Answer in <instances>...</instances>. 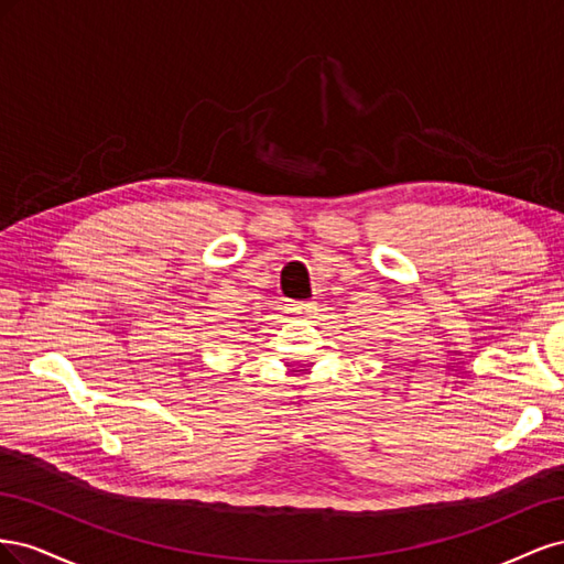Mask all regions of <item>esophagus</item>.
I'll list each match as a JSON object with an SVG mask.
<instances>
[{"instance_id":"esophagus-1","label":"esophagus","mask_w":564,"mask_h":564,"mask_svg":"<svg viewBox=\"0 0 564 564\" xmlns=\"http://www.w3.org/2000/svg\"><path fill=\"white\" fill-rule=\"evenodd\" d=\"M317 303L315 301H294L292 303V313L299 317H313L317 315Z\"/></svg>"}]
</instances>
